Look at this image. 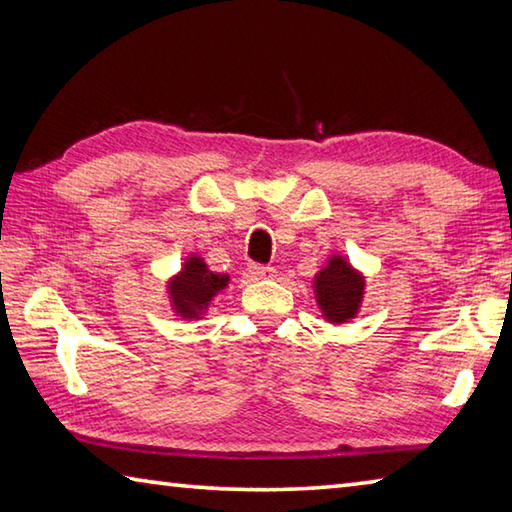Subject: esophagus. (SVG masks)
Instances as JSON below:
<instances>
[{
  "label": "esophagus",
  "instance_id": "esophagus-1",
  "mask_svg": "<svg viewBox=\"0 0 512 512\" xmlns=\"http://www.w3.org/2000/svg\"><path fill=\"white\" fill-rule=\"evenodd\" d=\"M248 273L253 275L255 280H266V277H273V275H275V268L262 266V264H250V266H248Z\"/></svg>",
  "mask_w": 512,
  "mask_h": 512
}]
</instances>
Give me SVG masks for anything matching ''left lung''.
Returning a JSON list of instances; mask_svg holds the SVG:
<instances>
[{
  "label": "left lung",
  "mask_w": 512,
  "mask_h": 512,
  "mask_svg": "<svg viewBox=\"0 0 512 512\" xmlns=\"http://www.w3.org/2000/svg\"><path fill=\"white\" fill-rule=\"evenodd\" d=\"M313 288L327 322L342 324L356 318L365 295V277L342 255H331L327 266L315 275Z\"/></svg>",
  "instance_id": "8db88e82"
}]
</instances>
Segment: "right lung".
<instances>
[{
    "instance_id": "obj_1",
    "label": "right lung",
    "mask_w": 512,
    "mask_h": 512,
    "mask_svg": "<svg viewBox=\"0 0 512 512\" xmlns=\"http://www.w3.org/2000/svg\"><path fill=\"white\" fill-rule=\"evenodd\" d=\"M228 282V275L212 273L199 255H190L181 266V273L167 282L174 313L188 320H199L208 311L212 297L224 291Z\"/></svg>"
}]
</instances>
